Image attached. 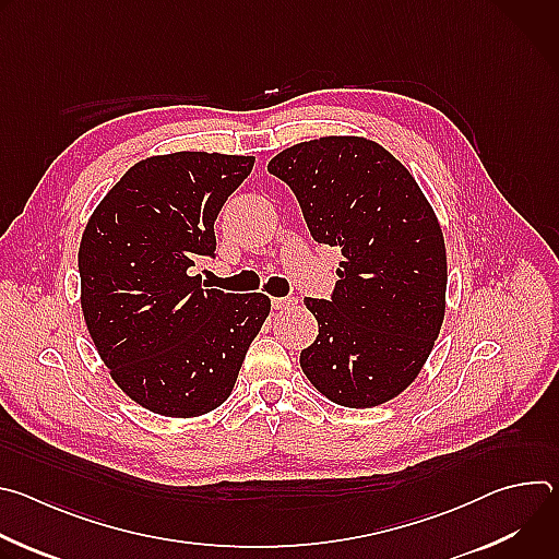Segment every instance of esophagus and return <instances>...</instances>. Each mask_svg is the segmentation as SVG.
I'll return each mask as SVG.
<instances>
[{
    "mask_svg": "<svg viewBox=\"0 0 559 559\" xmlns=\"http://www.w3.org/2000/svg\"><path fill=\"white\" fill-rule=\"evenodd\" d=\"M296 298L294 296H281V298H272V307L274 309H292L296 307Z\"/></svg>",
    "mask_w": 559,
    "mask_h": 559,
    "instance_id": "1",
    "label": "esophagus"
}]
</instances>
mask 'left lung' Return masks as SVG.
Masks as SVG:
<instances>
[{
  "label": "left lung",
  "instance_id": "1",
  "mask_svg": "<svg viewBox=\"0 0 559 559\" xmlns=\"http://www.w3.org/2000/svg\"><path fill=\"white\" fill-rule=\"evenodd\" d=\"M270 175L298 199L313 241L341 248L330 300L300 352L307 380L332 403L367 409L405 391L444 321L447 250L412 173L365 136H321L278 152Z\"/></svg>",
  "mask_w": 559,
  "mask_h": 559
}]
</instances>
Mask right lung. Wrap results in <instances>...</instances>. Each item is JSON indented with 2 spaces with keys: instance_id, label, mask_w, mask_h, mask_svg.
I'll list each match as a JSON object with an SVG mask.
<instances>
[{
  "instance_id": "right-lung-1",
  "label": "right lung",
  "mask_w": 559,
  "mask_h": 559,
  "mask_svg": "<svg viewBox=\"0 0 559 559\" xmlns=\"http://www.w3.org/2000/svg\"><path fill=\"white\" fill-rule=\"evenodd\" d=\"M254 156L173 152L143 158L102 199L79 246L82 311L112 380L168 418L221 407L270 313L265 294L203 289L214 221Z\"/></svg>"
}]
</instances>
